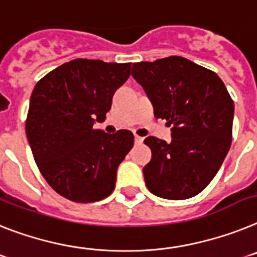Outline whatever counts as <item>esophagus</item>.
<instances>
[{
  "label": "esophagus",
  "instance_id": "34e87169",
  "mask_svg": "<svg viewBox=\"0 0 257 257\" xmlns=\"http://www.w3.org/2000/svg\"><path fill=\"white\" fill-rule=\"evenodd\" d=\"M144 142V137H140V136H135V144L136 145H141Z\"/></svg>",
  "mask_w": 257,
  "mask_h": 257
}]
</instances>
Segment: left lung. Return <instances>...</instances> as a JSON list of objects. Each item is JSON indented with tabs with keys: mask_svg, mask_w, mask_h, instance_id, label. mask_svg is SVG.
I'll use <instances>...</instances> for the list:
<instances>
[{
	"mask_svg": "<svg viewBox=\"0 0 257 257\" xmlns=\"http://www.w3.org/2000/svg\"><path fill=\"white\" fill-rule=\"evenodd\" d=\"M133 79L144 88L155 117L172 126V141L147 137V189L164 199L195 196L212 181L231 145L234 103L215 72L182 57L140 62Z\"/></svg>",
	"mask_w": 257,
	"mask_h": 257,
	"instance_id": "8db88e82",
	"label": "left lung"
}]
</instances>
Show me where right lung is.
Returning <instances> with one entry per match:
<instances>
[{"instance_id":"right-lung-1","label":"right lung","mask_w":257,"mask_h":257,"mask_svg":"<svg viewBox=\"0 0 257 257\" xmlns=\"http://www.w3.org/2000/svg\"><path fill=\"white\" fill-rule=\"evenodd\" d=\"M131 75V63L73 59L42 77L32 91L27 140L41 175L58 194L77 203L104 199L133 146L132 132L95 129Z\"/></svg>"}]
</instances>
